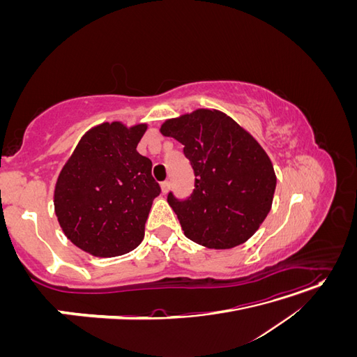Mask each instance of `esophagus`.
<instances>
[{"label":"esophagus","instance_id":"34e87169","mask_svg":"<svg viewBox=\"0 0 357 357\" xmlns=\"http://www.w3.org/2000/svg\"><path fill=\"white\" fill-rule=\"evenodd\" d=\"M160 189H162V193H164V195H167L168 190H169V181H162L160 183Z\"/></svg>","mask_w":357,"mask_h":357}]
</instances>
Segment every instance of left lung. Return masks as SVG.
Here are the masks:
<instances>
[{
    "instance_id": "1",
    "label": "left lung",
    "mask_w": 357,
    "mask_h": 357,
    "mask_svg": "<svg viewBox=\"0 0 357 357\" xmlns=\"http://www.w3.org/2000/svg\"><path fill=\"white\" fill-rule=\"evenodd\" d=\"M160 134L176 138L195 172V189L168 204L189 240L208 248L245 243L271 210L273 162L256 138L219 110L198 109L168 119Z\"/></svg>"
}]
</instances>
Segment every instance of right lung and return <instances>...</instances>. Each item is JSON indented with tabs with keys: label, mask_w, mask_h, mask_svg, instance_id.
I'll list each match as a JSON object with an SVG mask.
<instances>
[{
	"label": "right lung",
	"mask_w": 357,
	"mask_h": 357,
	"mask_svg": "<svg viewBox=\"0 0 357 357\" xmlns=\"http://www.w3.org/2000/svg\"><path fill=\"white\" fill-rule=\"evenodd\" d=\"M147 123L104 122L91 128L62 167L53 204L67 238L96 257L121 256L144 238L160 188L152 160L137 146Z\"/></svg>",
	"instance_id": "add662e5"
}]
</instances>
